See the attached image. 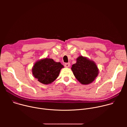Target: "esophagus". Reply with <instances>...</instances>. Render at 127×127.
<instances>
[{"label":"esophagus","mask_w":127,"mask_h":127,"mask_svg":"<svg viewBox=\"0 0 127 127\" xmlns=\"http://www.w3.org/2000/svg\"><path fill=\"white\" fill-rule=\"evenodd\" d=\"M64 66L65 67H69L70 66V63L69 62V63H65L64 64Z\"/></svg>","instance_id":"1"}]
</instances>
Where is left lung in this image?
Returning <instances> with one entry per match:
<instances>
[{"mask_svg": "<svg viewBox=\"0 0 127 127\" xmlns=\"http://www.w3.org/2000/svg\"><path fill=\"white\" fill-rule=\"evenodd\" d=\"M76 60V63L71 68L76 78L82 84L92 83L98 74V69L95 63L81 56Z\"/></svg>", "mask_w": 127, "mask_h": 127, "instance_id": "obj_1", "label": "left lung"}]
</instances>
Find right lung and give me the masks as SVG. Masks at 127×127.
<instances>
[{"label": "right lung", "mask_w": 127, "mask_h": 127, "mask_svg": "<svg viewBox=\"0 0 127 127\" xmlns=\"http://www.w3.org/2000/svg\"><path fill=\"white\" fill-rule=\"evenodd\" d=\"M64 67L60 62L52 59L45 58L36 62L32 69L33 76L44 84L51 83L59 76L61 69Z\"/></svg>", "instance_id": "obj_1"}]
</instances>
